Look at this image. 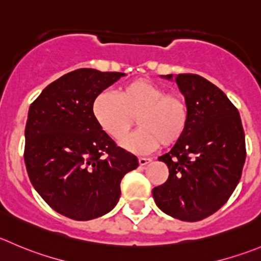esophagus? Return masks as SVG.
I'll use <instances>...</instances> for the list:
<instances>
[{"label":"esophagus","instance_id":"1","mask_svg":"<svg viewBox=\"0 0 261 261\" xmlns=\"http://www.w3.org/2000/svg\"><path fill=\"white\" fill-rule=\"evenodd\" d=\"M151 162V158H144V156H140L139 158V164L140 166H146V164H149Z\"/></svg>","mask_w":261,"mask_h":261}]
</instances>
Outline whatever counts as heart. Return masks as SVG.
I'll list each match as a JSON object with an SVG mask.
<instances>
[{
    "mask_svg": "<svg viewBox=\"0 0 261 261\" xmlns=\"http://www.w3.org/2000/svg\"><path fill=\"white\" fill-rule=\"evenodd\" d=\"M93 117L115 140H121L137 117L139 128L121 141L135 154H148L161 146H171L184 136L190 121L189 105L179 94H168L164 88L148 80H134L112 93L95 98Z\"/></svg>",
    "mask_w": 261,
    "mask_h": 261,
    "instance_id": "b5f03b06",
    "label": "heart"
}]
</instances>
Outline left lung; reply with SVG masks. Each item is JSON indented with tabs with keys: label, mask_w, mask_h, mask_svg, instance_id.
<instances>
[{
	"label": "left lung",
	"mask_w": 261,
	"mask_h": 261,
	"mask_svg": "<svg viewBox=\"0 0 261 261\" xmlns=\"http://www.w3.org/2000/svg\"><path fill=\"white\" fill-rule=\"evenodd\" d=\"M162 77L172 80L173 75ZM174 80L189 105V126L158 158L169 176L151 192L162 212L196 222L216 213L236 189L246 159L245 133L239 111L218 87L195 74H178Z\"/></svg>",
	"instance_id": "obj_1"
}]
</instances>
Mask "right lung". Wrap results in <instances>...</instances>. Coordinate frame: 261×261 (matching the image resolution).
<instances>
[{
	"label": "right lung",
	"instance_id": "obj_1",
	"mask_svg": "<svg viewBox=\"0 0 261 261\" xmlns=\"http://www.w3.org/2000/svg\"><path fill=\"white\" fill-rule=\"evenodd\" d=\"M123 72L79 69L50 83L30 105L24 161L30 182L57 213L89 221L112 211L138 158L98 126L95 98Z\"/></svg>",
	"mask_w": 261,
	"mask_h": 261
}]
</instances>
